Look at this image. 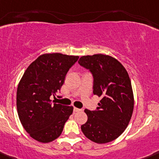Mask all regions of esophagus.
<instances>
[{
  "instance_id": "34e87169",
  "label": "esophagus",
  "mask_w": 159,
  "mask_h": 159,
  "mask_svg": "<svg viewBox=\"0 0 159 159\" xmlns=\"http://www.w3.org/2000/svg\"><path fill=\"white\" fill-rule=\"evenodd\" d=\"M73 111L76 112H80V111H81V109H78V108H76V107H74L73 108Z\"/></svg>"
}]
</instances>
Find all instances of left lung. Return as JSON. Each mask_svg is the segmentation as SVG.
<instances>
[{
	"mask_svg": "<svg viewBox=\"0 0 159 159\" xmlns=\"http://www.w3.org/2000/svg\"><path fill=\"white\" fill-rule=\"evenodd\" d=\"M78 63L92 73L93 94L101 98L96 110H84L88 119L81 125L82 132L96 143L112 142L125 131L133 112L128 73L116 59L101 53L83 56Z\"/></svg>",
	"mask_w": 159,
	"mask_h": 159,
	"instance_id": "8db88e82",
	"label": "left lung"
}]
</instances>
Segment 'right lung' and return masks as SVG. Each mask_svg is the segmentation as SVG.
Instances as JSON below:
<instances>
[{
  "mask_svg": "<svg viewBox=\"0 0 159 159\" xmlns=\"http://www.w3.org/2000/svg\"><path fill=\"white\" fill-rule=\"evenodd\" d=\"M78 59V56L45 53L24 72L17 90V113L23 127L34 139L47 143L61 135L73 107L52 104L50 96L58 93Z\"/></svg>",
  "mask_w": 159,
  "mask_h": 159,
  "instance_id": "obj_1",
  "label": "right lung"
}]
</instances>
